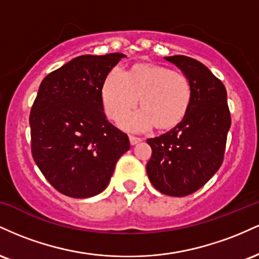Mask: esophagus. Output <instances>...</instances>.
Masks as SVG:
<instances>
[{
    "mask_svg": "<svg viewBox=\"0 0 259 259\" xmlns=\"http://www.w3.org/2000/svg\"><path fill=\"white\" fill-rule=\"evenodd\" d=\"M129 140H130V144L132 145H136L138 142L141 141V138H139V136H134V135H129Z\"/></svg>",
    "mask_w": 259,
    "mask_h": 259,
    "instance_id": "obj_1",
    "label": "esophagus"
}]
</instances>
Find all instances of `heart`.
<instances>
[{
  "mask_svg": "<svg viewBox=\"0 0 259 259\" xmlns=\"http://www.w3.org/2000/svg\"><path fill=\"white\" fill-rule=\"evenodd\" d=\"M142 112L127 117L123 125L134 130L177 126L185 118L191 101V85L183 73L156 64H136L132 72L114 68L102 86L107 117L120 120L139 103Z\"/></svg>",
  "mask_w": 259,
  "mask_h": 259,
  "instance_id": "heart-1",
  "label": "heart"
}]
</instances>
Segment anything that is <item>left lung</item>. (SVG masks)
I'll list each match as a JSON object with an SVG mask.
<instances>
[{"label": "left lung", "instance_id": "obj_1", "mask_svg": "<svg viewBox=\"0 0 259 259\" xmlns=\"http://www.w3.org/2000/svg\"><path fill=\"white\" fill-rule=\"evenodd\" d=\"M165 59L189 79L191 101L177 126L147 139L152 156L146 171L154 189L183 197L201 189L221 168L231 118L225 86L206 65L186 56Z\"/></svg>", "mask_w": 259, "mask_h": 259}]
</instances>
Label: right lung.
<instances>
[{
    "label": "right lung",
    "instance_id": "right-lung-1",
    "mask_svg": "<svg viewBox=\"0 0 259 259\" xmlns=\"http://www.w3.org/2000/svg\"><path fill=\"white\" fill-rule=\"evenodd\" d=\"M123 53L85 55L45 76L29 123L35 163L58 192L99 195L130 148L125 133L107 120L102 86Z\"/></svg>",
    "mask_w": 259,
    "mask_h": 259
}]
</instances>
